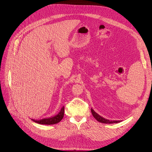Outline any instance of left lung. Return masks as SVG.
<instances>
[{
    "mask_svg": "<svg viewBox=\"0 0 152 152\" xmlns=\"http://www.w3.org/2000/svg\"><path fill=\"white\" fill-rule=\"evenodd\" d=\"M91 113L93 115V117L99 122L100 123H105V124H113V123H119L120 122V121H111V120H107L104 118H103L102 116L99 115L98 114H97L93 109L91 108Z\"/></svg>",
    "mask_w": 152,
    "mask_h": 152,
    "instance_id": "obj_1",
    "label": "left lung"
}]
</instances>
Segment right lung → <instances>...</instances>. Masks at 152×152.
I'll return each mask as SVG.
<instances>
[{"instance_id": "right-lung-1", "label": "right lung", "mask_w": 152, "mask_h": 152, "mask_svg": "<svg viewBox=\"0 0 152 152\" xmlns=\"http://www.w3.org/2000/svg\"><path fill=\"white\" fill-rule=\"evenodd\" d=\"M64 106H63L61 108V111L58 113V114L55 117L48 118H43L39 120H35L33 119H32V120L35 123H37L41 124H54L60 122V121L64 117Z\"/></svg>"}]
</instances>
